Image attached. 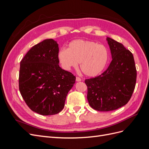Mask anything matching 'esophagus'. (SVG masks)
I'll return each instance as SVG.
<instances>
[{"mask_svg": "<svg viewBox=\"0 0 149 149\" xmlns=\"http://www.w3.org/2000/svg\"><path fill=\"white\" fill-rule=\"evenodd\" d=\"M76 81L77 82H79V81H81V79L79 77H76Z\"/></svg>", "mask_w": 149, "mask_h": 149, "instance_id": "1", "label": "esophagus"}]
</instances>
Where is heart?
I'll list each match as a JSON object with an SVG mask.
<instances>
[{
  "mask_svg": "<svg viewBox=\"0 0 149 149\" xmlns=\"http://www.w3.org/2000/svg\"><path fill=\"white\" fill-rule=\"evenodd\" d=\"M57 57L64 70L70 71L72 68H77L79 63L80 69L84 74L94 77L105 68L109 52L103 45L78 39L71 42L68 49H60Z\"/></svg>",
  "mask_w": 149,
  "mask_h": 149,
  "instance_id": "obj_1",
  "label": "heart"
}]
</instances>
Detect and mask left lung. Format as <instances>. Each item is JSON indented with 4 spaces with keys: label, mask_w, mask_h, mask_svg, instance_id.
Returning a JSON list of instances; mask_svg holds the SVG:
<instances>
[{
    "label": "left lung",
    "mask_w": 149,
    "mask_h": 149,
    "mask_svg": "<svg viewBox=\"0 0 149 149\" xmlns=\"http://www.w3.org/2000/svg\"><path fill=\"white\" fill-rule=\"evenodd\" d=\"M112 56L107 69L101 75L85 80L90 106L110 111L125 105L135 89L137 71L132 53L123 44L107 37Z\"/></svg>",
    "instance_id": "1"
}]
</instances>
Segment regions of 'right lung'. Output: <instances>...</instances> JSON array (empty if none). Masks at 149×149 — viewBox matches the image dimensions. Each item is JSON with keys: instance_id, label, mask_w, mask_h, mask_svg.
Masks as SVG:
<instances>
[{"instance_id": "add662e5", "label": "right lung", "mask_w": 149, "mask_h": 149, "mask_svg": "<svg viewBox=\"0 0 149 149\" xmlns=\"http://www.w3.org/2000/svg\"><path fill=\"white\" fill-rule=\"evenodd\" d=\"M59 47L53 39L35 45L20 61L19 90L30 109L43 116L59 113L76 77L59 66Z\"/></svg>"}]
</instances>
